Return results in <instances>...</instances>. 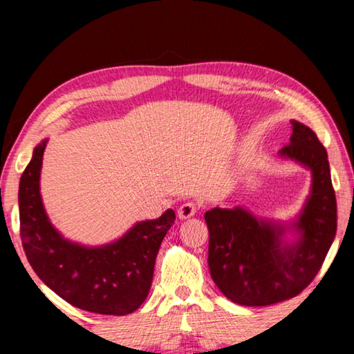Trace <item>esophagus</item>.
I'll return each mask as SVG.
<instances>
[{
  "instance_id": "1",
  "label": "esophagus",
  "mask_w": 354,
  "mask_h": 354,
  "mask_svg": "<svg viewBox=\"0 0 354 354\" xmlns=\"http://www.w3.org/2000/svg\"><path fill=\"white\" fill-rule=\"evenodd\" d=\"M196 211H198V205H196L195 201H187V203H184V205L179 206L178 217L181 218V220L190 218V217H194V215L196 214Z\"/></svg>"
}]
</instances>
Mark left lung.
<instances>
[{
	"mask_svg": "<svg viewBox=\"0 0 354 354\" xmlns=\"http://www.w3.org/2000/svg\"><path fill=\"white\" fill-rule=\"evenodd\" d=\"M290 143L279 151L313 173L310 194L290 225L259 220L247 209L214 207L205 214L207 263L214 283L232 303L268 306L297 297L319 273L337 230V205L325 147L306 124L292 120ZM287 230L299 236L286 244Z\"/></svg>",
	"mask_w": 354,
	"mask_h": 354,
	"instance_id": "8db88e82",
	"label": "left lung"
}]
</instances>
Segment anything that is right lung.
<instances>
[{
	"label": "right lung",
	"mask_w": 354,
	"mask_h": 354,
	"mask_svg": "<svg viewBox=\"0 0 354 354\" xmlns=\"http://www.w3.org/2000/svg\"><path fill=\"white\" fill-rule=\"evenodd\" d=\"M46 140L34 148L19 189L20 237L35 274L73 306L103 315H127L140 308L151 287L156 256L175 223L173 209L136 223L118 241L84 247L64 239L48 220L40 196Z\"/></svg>",
	"instance_id": "obj_1"
}]
</instances>
